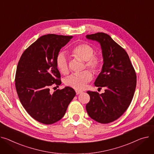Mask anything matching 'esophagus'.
I'll return each instance as SVG.
<instances>
[{
    "instance_id": "34e87169",
    "label": "esophagus",
    "mask_w": 154,
    "mask_h": 154,
    "mask_svg": "<svg viewBox=\"0 0 154 154\" xmlns=\"http://www.w3.org/2000/svg\"><path fill=\"white\" fill-rule=\"evenodd\" d=\"M82 93H83V91H78V90H76V94H79Z\"/></svg>"
}]
</instances>
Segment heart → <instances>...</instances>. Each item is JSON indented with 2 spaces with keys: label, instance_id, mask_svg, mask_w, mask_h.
<instances>
[{
  "label": "heart",
  "instance_id": "1",
  "mask_svg": "<svg viewBox=\"0 0 154 154\" xmlns=\"http://www.w3.org/2000/svg\"><path fill=\"white\" fill-rule=\"evenodd\" d=\"M71 53L76 59L83 61L85 63L84 68H88L94 73H98L101 71L103 60L102 57L94 54V48L91 45L82 43L76 45L71 50ZM56 65L60 73L67 75L69 73V61L63 52H59L56 57ZM92 73L89 70H85L79 74L71 75L65 80L66 86L75 89H83L86 85L91 80Z\"/></svg>",
  "mask_w": 154,
  "mask_h": 154
}]
</instances>
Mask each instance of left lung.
I'll return each mask as SVG.
<instances>
[{
  "instance_id": "obj_1",
  "label": "left lung",
  "mask_w": 154,
  "mask_h": 154,
  "mask_svg": "<svg viewBox=\"0 0 154 154\" xmlns=\"http://www.w3.org/2000/svg\"><path fill=\"white\" fill-rule=\"evenodd\" d=\"M100 43L104 63L94 85L106 87L105 93L87 91L90 96L86 109L89 117L101 124L117 119L128 109L134 94L137 76L125 50L109 35L98 32L87 35Z\"/></svg>"
}]
</instances>
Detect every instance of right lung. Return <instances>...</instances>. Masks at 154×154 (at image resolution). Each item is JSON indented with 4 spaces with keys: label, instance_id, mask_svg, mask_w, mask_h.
<instances>
[{
    "label": "right lung",
    "instance_id": "obj_1",
    "mask_svg": "<svg viewBox=\"0 0 154 154\" xmlns=\"http://www.w3.org/2000/svg\"><path fill=\"white\" fill-rule=\"evenodd\" d=\"M73 37L55 34L42 36L23 51L18 63L15 78L18 96L28 114L42 124L60 121L76 95L70 87L50 92L51 88L61 83L56 57Z\"/></svg>",
    "mask_w": 154,
    "mask_h": 154
}]
</instances>
